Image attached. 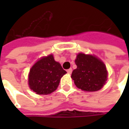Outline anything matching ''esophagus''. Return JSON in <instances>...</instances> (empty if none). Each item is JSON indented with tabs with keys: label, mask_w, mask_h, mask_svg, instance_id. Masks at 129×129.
I'll list each match as a JSON object with an SVG mask.
<instances>
[{
	"label": "esophagus",
	"mask_w": 129,
	"mask_h": 129,
	"mask_svg": "<svg viewBox=\"0 0 129 129\" xmlns=\"http://www.w3.org/2000/svg\"><path fill=\"white\" fill-rule=\"evenodd\" d=\"M67 72L69 73V74H71L72 72V69H67Z\"/></svg>",
	"instance_id": "obj_1"
}]
</instances>
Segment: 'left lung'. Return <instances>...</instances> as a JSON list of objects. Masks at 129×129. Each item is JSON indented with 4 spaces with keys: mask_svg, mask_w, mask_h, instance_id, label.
<instances>
[{
    "mask_svg": "<svg viewBox=\"0 0 129 129\" xmlns=\"http://www.w3.org/2000/svg\"><path fill=\"white\" fill-rule=\"evenodd\" d=\"M77 68L72 73L76 87L87 92L101 90L105 84L108 72L105 63L93 55L79 53L75 59Z\"/></svg>",
    "mask_w": 129,
    "mask_h": 129,
    "instance_id": "obj_1",
    "label": "left lung"
}]
</instances>
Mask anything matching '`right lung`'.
Segmentation results:
<instances>
[{"label": "right lung", "instance_id": "1", "mask_svg": "<svg viewBox=\"0 0 129 129\" xmlns=\"http://www.w3.org/2000/svg\"><path fill=\"white\" fill-rule=\"evenodd\" d=\"M66 73L54 56L43 57L34 65L28 75V84L39 95L50 94L57 90L60 78Z\"/></svg>", "mask_w": 129, "mask_h": 129}]
</instances>
